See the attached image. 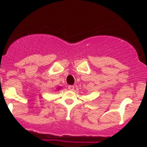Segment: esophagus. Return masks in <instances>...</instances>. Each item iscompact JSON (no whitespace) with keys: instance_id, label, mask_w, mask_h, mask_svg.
Instances as JSON below:
<instances>
[{"instance_id":"obj_1","label":"esophagus","mask_w":147,"mask_h":147,"mask_svg":"<svg viewBox=\"0 0 147 147\" xmlns=\"http://www.w3.org/2000/svg\"><path fill=\"white\" fill-rule=\"evenodd\" d=\"M68 89L69 90H73L74 89V86H68Z\"/></svg>"}]
</instances>
